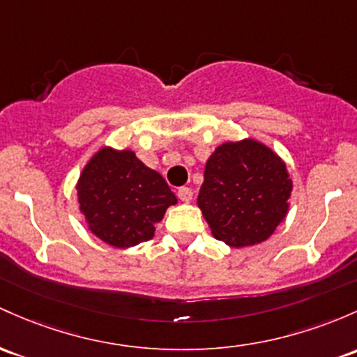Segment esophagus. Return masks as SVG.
Segmentation results:
<instances>
[{
	"mask_svg": "<svg viewBox=\"0 0 357 357\" xmlns=\"http://www.w3.org/2000/svg\"><path fill=\"white\" fill-rule=\"evenodd\" d=\"M178 198L181 199L183 203H190L191 199H193V191H191L190 188H185V186L179 188V190H178Z\"/></svg>",
	"mask_w": 357,
	"mask_h": 357,
	"instance_id": "34e87169",
	"label": "esophagus"
}]
</instances>
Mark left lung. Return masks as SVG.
I'll return each instance as SVG.
<instances>
[{"mask_svg": "<svg viewBox=\"0 0 357 357\" xmlns=\"http://www.w3.org/2000/svg\"><path fill=\"white\" fill-rule=\"evenodd\" d=\"M291 190L280 155L244 139L222 144L206 160L198 206L217 241L248 248L271 237L284 220Z\"/></svg>", "mask_w": 357, "mask_h": 357, "instance_id": "8db88e82", "label": "left lung"}]
</instances>
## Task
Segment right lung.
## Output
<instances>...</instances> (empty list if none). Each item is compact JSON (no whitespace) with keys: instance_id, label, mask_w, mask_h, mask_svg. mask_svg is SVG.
<instances>
[{"instance_id":"add662e5","label":"right lung","mask_w":357,"mask_h":357,"mask_svg":"<svg viewBox=\"0 0 357 357\" xmlns=\"http://www.w3.org/2000/svg\"><path fill=\"white\" fill-rule=\"evenodd\" d=\"M76 190L88 229L119 249L154 237L155 223L178 203L166 179L128 149L101 147L84 166Z\"/></svg>"}]
</instances>
